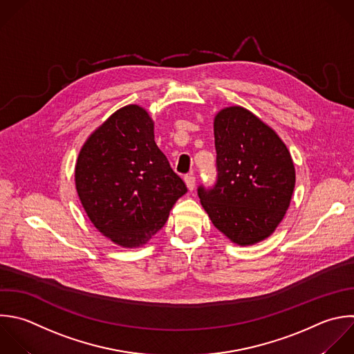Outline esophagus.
Returning <instances> with one entry per match:
<instances>
[{
    "label": "esophagus",
    "instance_id": "34e87169",
    "mask_svg": "<svg viewBox=\"0 0 354 354\" xmlns=\"http://www.w3.org/2000/svg\"><path fill=\"white\" fill-rule=\"evenodd\" d=\"M184 181H185V184H187L189 191H192L195 188V177L194 176H185Z\"/></svg>",
    "mask_w": 354,
    "mask_h": 354
}]
</instances>
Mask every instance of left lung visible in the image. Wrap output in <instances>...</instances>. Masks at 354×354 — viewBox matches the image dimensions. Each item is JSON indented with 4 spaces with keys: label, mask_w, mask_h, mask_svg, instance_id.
I'll list each match as a JSON object with an SVG mask.
<instances>
[{
    "label": "left lung",
    "mask_w": 354,
    "mask_h": 354,
    "mask_svg": "<svg viewBox=\"0 0 354 354\" xmlns=\"http://www.w3.org/2000/svg\"><path fill=\"white\" fill-rule=\"evenodd\" d=\"M217 180L198 188L214 227L246 246L270 236L285 216L295 188V166L277 133L242 106L214 118Z\"/></svg>",
    "instance_id": "1"
}]
</instances>
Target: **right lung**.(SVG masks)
<instances>
[{"instance_id": "right-lung-1", "label": "right lung", "mask_w": 354, "mask_h": 354, "mask_svg": "<svg viewBox=\"0 0 354 354\" xmlns=\"http://www.w3.org/2000/svg\"><path fill=\"white\" fill-rule=\"evenodd\" d=\"M82 205L95 228L123 248L147 243L187 192L138 105L116 111L83 145L75 170Z\"/></svg>"}]
</instances>
